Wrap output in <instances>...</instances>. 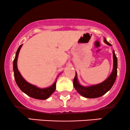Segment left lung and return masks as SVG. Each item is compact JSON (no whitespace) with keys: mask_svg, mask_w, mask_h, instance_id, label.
<instances>
[{"mask_svg":"<svg viewBox=\"0 0 130 130\" xmlns=\"http://www.w3.org/2000/svg\"><path fill=\"white\" fill-rule=\"evenodd\" d=\"M104 42L109 46L111 44L107 41L105 38H104ZM113 69L111 74L105 80L100 84L89 86H83L80 84L77 79V73L76 72L75 77L74 78L73 85L76 91L84 97L87 98H95L100 97L108 92L116 81L117 74V59L113 50Z\"/></svg>","mask_w":130,"mask_h":130,"instance_id":"8db88e82","label":"left lung"}]
</instances>
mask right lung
<instances>
[{
    "mask_svg": "<svg viewBox=\"0 0 130 130\" xmlns=\"http://www.w3.org/2000/svg\"><path fill=\"white\" fill-rule=\"evenodd\" d=\"M22 46V44L19 46L18 49L16 53L15 58H14V61H13V71H14V79L16 80V84H17L19 89L22 90V92H23L24 93H26V95L30 96V97L38 100L47 99L53 93V92L56 90L57 79L59 75H58L56 79V81L53 83L52 86L48 87L43 88V89L37 87L36 86L30 84L29 83L26 81L21 74L20 72L18 69L17 66L18 58L19 51H20Z\"/></svg>",
    "mask_w": 130,
    "mask_h": 130,
    "instance_id": "obj_1",
    "label": "right lung"
}]
</instances>
